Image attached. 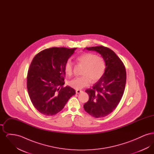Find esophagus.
<instances>
[{
	"mask_svg": "<svg viewBox=\"0 0 154 154\" xmlns=\"http://www.w3.org/2000/svg\"><path fill=\"white\" fill-rule=\"evenodd\" d=\"M82 92V91H81V90H79V89H77V90L75 91V92H76V94H80L81 92Z\"/></svg>",
	"mask_w": 154,
	"mask_h": 154,
	"instance_id": "1",
	"label": "esophagus"
}]
</instances>
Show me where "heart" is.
<instances>
[{"instance_id":"obj_1","label":"heart","mask_w":154,"mask_h":154,"mask_svg":"<svg viewBox=\"0 0 154 154\" xmlns=\"http://www.w3.org/2000/svg\"><path fill=\"white\" fill-rule=\"evenodd\" d=\"M77 63L84 65L81 77H77L70 81L69 85L76 89H80L88 86L92 82L99 80L105 71V62L104 59L94 54L84 52L75 59ZM73 63L68 60L65 65V72L67 75H71L73 73Z\"/></svg>"}]
</instances>
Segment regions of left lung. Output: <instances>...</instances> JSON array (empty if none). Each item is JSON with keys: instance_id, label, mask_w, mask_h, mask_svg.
<instances>
[{"instance_id": "1", "label": "left lung", "mask_w": 154, "mask_h": 154, "mask_svg": "<svg viewBox=\"0 0 154 154\" xmlns=\"http://www.w3.org/2000/svg\"><path fill=\"white\" fill-rule=\"evenodd\" d=\"M85 49L100 54L106 68L102 78L92 89L85 91L89 100L84 104V109L94 117H104L116 109L123 96L126 81L125 67L116 53L109 48L96 46Z\"/></svg>"}]
</instances>
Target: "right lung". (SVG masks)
<instances>
[{"label":"right lung","instance_id":"add662e5","mask_svg":"<svg viewBox=\"0 0 154 154\" xmlns=\"http://www.w3.org/2000/svg\"><path fill=\"white\" fill-rule=\"evenodd\" d=\"M76 49L52 47L33 59L28 72L27 89L33 105L42 114H57L75 94L73 88L63 85L65 63Z\"/></svg>","mask_w":154,"mask_h":154}]
</instances>
